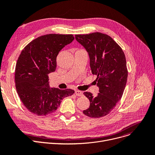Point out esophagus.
Listing matches in <instances>:
<instances>
[{"mask_svg": "<svg viewBox=\"0 0 155 155\" xmlns=\"http://www.w3.org/2000/svg\"><path fill=\"white\" fill-rule=\"evenodd\" d=\"M75 94L77 95V96H82L84 94H83V92L82 91H75Z\"/></svg>", "mask_w": 155, "mask_h": 155, "instance_id": "1", "label": "esophagus"}]
</instances>
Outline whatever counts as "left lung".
I'll list each match as a JSON object with an SVG mask.
<instances>
[{
    "label": "left lung",
    "instance_id": "8db88e82",
    "mask_svg": "<svg viewBox=\"0 0 155 155\" xmlns=\"http://www.w3.org/2000/svg\"><path fill=\"white\" fill-rule=\"evenodd\" d=\"M75 39L88 54L92 73L97 76L99 88L97 96L84 93L90 101V106L83 113L93 118L104 117L116 106L124 91L127 78L124 53L111 37L101 32L77 35Z\"/></svg>",
    "mask_w": 155,
    "mask_h": 155
}]
</instances>
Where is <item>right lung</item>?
<instances>
[{
	"label": "right lung",
	"instance_id": "obj_1",
	"mask_svg": "<svg viewBox=\"0 0 155 155\" xmlns=\"http://www.w3.org/2000/svg\"><path fill=\"white\" fill-rule=\"evenodd\" d=\"M73 39L72 35H46L32 41L21 51L15 70V88L24 106L33 114H52L64 97L74 94L71 89L60 90L49 84L57 56Z\"/></svg>",
	"mask_w": 155,
	"mask_h": 155
}]
</instances>
